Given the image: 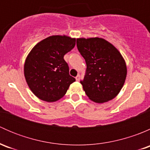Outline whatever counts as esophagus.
I'll return each instance as SVG.
<instances>
[{"label": "esophagus", "instance_id": "34e87169", "mask_svg": "<svg viewBox=\"0 0 150 150\" xmlns=\"http://www.w3.org/2000/svg\"><path fill=\"white\" fill-rule=\"evenodd\" d=\"M75 79H76L77 81H79L80 79H81V77H80V75H78L76 76V78H75Z\"/></svg>", "mask_w": 150, "mask_h": 150}]
</instances>
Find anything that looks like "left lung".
<instances>
[{
	"mask_svg": "<svg viewBox=\"0 0 150 150\" xmlns=\"http://www.w3.org/2000/svg\"><path fill=\"white\" fill-rule=\"evenodd\" d=\"M77 47L87 66L81 83L88 97L99 104L115 98L127 75L126 64L120 51L105 39L97 37L77 38Z\"/></svg>",
	"mask_w": 150,
	"mask_h": 150,
	"instance_id": "1",
	"label": "left lung"
}]
</instances>
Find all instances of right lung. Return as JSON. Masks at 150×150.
I'll return each mask as SVG.
<instances>
[{"label": "right lung", "mask_w": 150, "mask_h": 150, "mask_svg": "<svg viewBox=\"0 0 150 150\" xmlns=\"http://www.w3.org/2000/svg\"><path fill=\"white\" fill-rule=\"evenodd\" d=\"M76 39L52 35L38 43L28 54L24 74L29 88L38 99L47 102L59 100L75 79L69 74L64 56L75 46Z\"/></svg>", "instance_id": "1"}]
</instances>
